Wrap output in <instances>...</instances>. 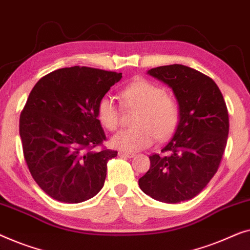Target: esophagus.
Segmentation results:
<instances>
[{"mask_svg": "<svg viewBox=\"0 0 250 250\" xmlns=\"http://www.w3.org/2000/svg\"><path fill=\"white\" fill-rule=\"evenodd\" d=\"M119 156H121V157H133V156H135V154L129 153V152H119Z\"/></svg>", "mask_w": 250, "mask_h": 250, "instance_id": "34e87169", "label": "esophagus"}]
</instances>
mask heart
Here are the masks:
<instances>
[{"label": "heart", "instance_id": "b5f03b06", "mask_svg": "<svg viewBox=\"0 0 250 250\" xmlns=\"http://www.w3.org/2000/svg\"><path fill=\"white\" fill-rule=\"evenodd\" d=\"M125 110H136L135 126L119 131L111 138V145L124 152H137L154 143L163 142L177 131L181 119L180 105L173 95L149 80L137 79L120 94ZM97 119L104 128L114 131L120 125L121 107L111 96L102 97L97 104Z\"/></svg>", "mask_w": 250, "mask_h": 250}]
</instances>
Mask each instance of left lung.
Returning a JSON list of instances; mask_svg holds the SVG:
<instances>
[{
    "instance_id": "1",
    "label": "left lung",
    "mask_w": 250,
    "mask_h": 250,
    "mask_svg": "<svg viewBox=\"0 0 250 250\" xmlns=\"http://www.w3.org/2000/svg\"><path fill=\"white\" fill-rule=\"evenodd\" d=\"M148 73L173 89L181 119L161 154L149 156L150 167L139 179V187L160 202H186L198 195L220 167L229 133L226 101L212 78L189 66H157Z\"/></svg>"
}]
</instances>
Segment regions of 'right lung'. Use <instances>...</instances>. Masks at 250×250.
Masks as SVG:
<instances>
[{
	"instance_id": "obj_1",
	"label": "right lung",
	"mask_w": 250,
	"mask_h": 250,
	"mask_svg": "<svg viewBox=\"0 0 250 250\" xmlns=\"http://www.w3.org/2000/svg\"><path fill=\"white\" fill-rule=\"evenodd\" d=\"M122 73L75 65L38 80L19 121L23 157L42 190L59 202L76 204L103 187L107 162L117 150L97 119V104ZM97 146H103L95 151Z\"/></svg>"
}]
</instances>
